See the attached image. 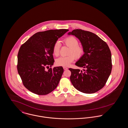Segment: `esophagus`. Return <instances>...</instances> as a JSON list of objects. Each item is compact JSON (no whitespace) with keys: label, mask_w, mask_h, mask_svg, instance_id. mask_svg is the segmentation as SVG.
Instances as JSON below:
<instances>
[{"label":"esophagus","mask_w":128,"mask_h":128,"mask_svg":"<svg viewBox=\"0 0 128 128\" xmlns=\"http://www.w3.org/2000/svg\"><path fill=\"white\" fill-rule=\"evenodd\" d=\"M63 69H64V70H67L68 69V68H67V67H63Z\"/></svg>","instance_id":"1"}]
</instances>
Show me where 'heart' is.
I'll list each match as a JSON object with an SVG mask.
<instances>
[{
    "label": "heart",
    "instance_id": "obj_1",
    "mask_svg": "<svg viewBox=\"0 0 128 128\" xmlns=\"http://www.w3.org/2000/svg\"><path fill=\"white\" fill-rule=\"evenodd\" d=\"M63 43L70 48L69 54L66 56H61L56 60V63L58 66L67 67L69 66L75 59L81 58L84 54L83 47L78 45V41L76 38L73 36H69L63 40ZM60 50V43L57 41L54 44L52 48V53L56 56H58ZM73 55H72V54ZM75 56L74 57L73 56Z\"/></svg>",
    "mask_w": 128,
    "mask_h": 128
}]
</instances>
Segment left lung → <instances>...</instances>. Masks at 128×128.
<instances>
[{
  "mask_svg": "<svg viewBox=\"0 0 128 128\" xmlns=\"http://www.w3.org/2000/svg\"><path fill=\"white\" fill-rule=\"evenodd\" d=\"M68 35H73L80 41L84 54L76 63L82 67L70 68V81L78 90L85 94H93L105 85L112 69V56L107 44L96 34L81 29L74 30Z\"/></svg>",
  "mask_w": 128,
  "mask_h": 128,
  "instance_id": "obj_1",
  "label": "left lung"
}]
</instances>
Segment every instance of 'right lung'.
I'll return each mask as SVG.
<instances>
[{
	"label": "right lung",
	"mask_w": 128,
	"mask_h": 128,
	"mask_svg": "<svg viewBox=\"0 0 128 128\" xmlns=\"http://www.w3.org/2000/svg\"><path fill=\"white\" fill-rule=\"evenodd\" d=\"M69 30H50L38 32L20 48L17 68L24 86L30 92L46 95L56 88L64 70L52 67L54 60L52 48L58 39Z\"/></svg>",
	"instance_id": "add662e5"
}]
</instances>
